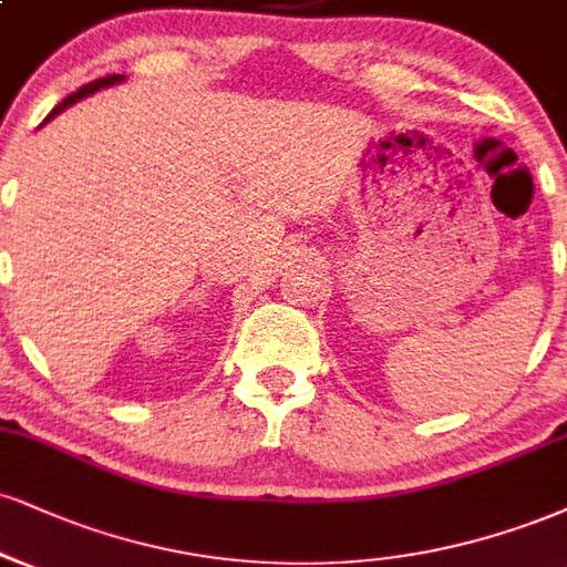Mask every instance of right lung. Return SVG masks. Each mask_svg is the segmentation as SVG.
<instances>
[{
	"instance_id": "add662e5",
	"label": "right lung",
	"mask_w": 567,
	"mask_h": 567,
	"mask_svg": "<svg viewBox=\"0 0 567 567\" xmlns=\"http://www.w3.org/2000/svg\"><path fill=\"white\" fill-rule=\"evenodd\" d=\"M121 81H126V76H118V73H113V76H105V79H97V81H92V84H84V86L79 89V92L68 94V97H65L63 102H58V105L52 107V113L47 115V118H44V124H47V121H52L54 115H60V113H63L65 107L76 105L79 100H84V97H89V94L100 92V89H107V86H115V84H121ZM44 124H42V126H44Z\"/></svg>"
}]
</instances>
